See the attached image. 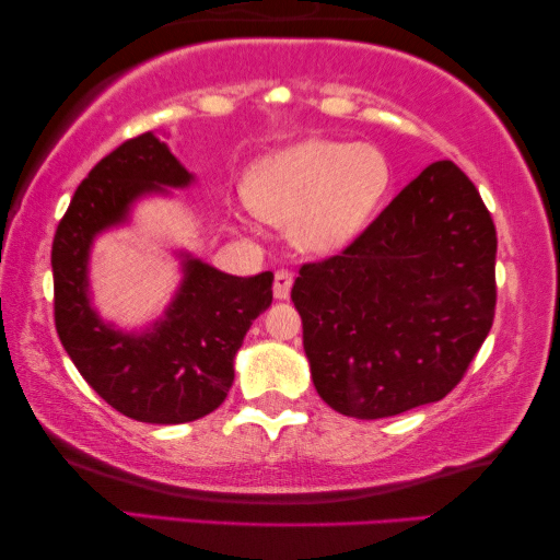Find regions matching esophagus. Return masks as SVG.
Here are the masks:
<instances>
[{
	"mask_svg": "<svg viewBox=\"0 0 560 560\" xmlns=\"http://www.w3.org/2000/svg\"><path fill=\"white\" fill-rule=\"evenodd\" d=\"M290 288H293V275L288 270H278L275 272V282H272V293L278 301H285L290 295Z\"/></svg>",
	"mask_w": 560,
	"mask_h": 560,
	"instance_id": "1",
	"label": "esophagus"
}]
</instances>
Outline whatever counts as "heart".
<instances>
[{
    "label": "heart",
    "mask_w": 560,
    "mask_h": 560,
    "mask_svg": "<svg viewBox=\"0 0 560 560\" xmlns=\"http://www.w3.org/2000/svg\"><path fill=\"white\" fill-rule=\"evenodd\" d=\"M393 186V165L377 144L305 140L259 160L247 201L259 217L290 226L298 247L339 252L372 224Z\"/></svg>",
    "instance_id": "b5f03b06"
}]
</instances>
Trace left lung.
Wrapping results in <instances>:
<instances>
[{
	"label": "left lung",
	"instance_id": "8db88e82",
	"mask_svg": "<svg viewBox=\"0 0 560 560\" xmlns=\"http://www.w3.org/2000/svg\"><path fill=\"white\" fill-rule=\"evenodd\" d=\"M494 259L479 190L439 160L347 249L303 265L290 298L324 402L377 420L443 400L492 328Z\"/></svg>",
	"mask_w": 560,
	"mask_h": 560
}]
</instances>
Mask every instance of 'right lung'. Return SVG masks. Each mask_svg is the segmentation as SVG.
Segmentation results:
<instances>
[{"label": "right lung", "instance_id": "right-lung-1", "mask_svg": "<svg viewBox=\"0 0 560 560\" xmlns=\"http://www.w3.org/2000/svg\"><path fill=\"white\" fill-rule=\"evenodd\" d=\"M190 183L194 175L158 135L132 137L75 188L52 240L60 343L98 397L140 423H190L217 410L252 320L272 303V272L236 278L180 252V288L150 328L119 331L94 311L89 255L96 234L125 224L137 198Z\"/></svg>", "mask_w": 560, "mask_h": 560}]
</instances>
